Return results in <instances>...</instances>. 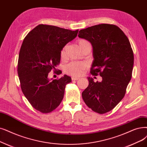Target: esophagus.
I'll return each instance as SVG.
<instances>
[{"instance_id":"1","label":"esophagus","mask_w":147,"mask_h":147,"mask_svg":"<svg viewBox=\"0 0 147 147\" xmlns=\"http://www.w3.org/2000/svg\"><path fill=\"white\" fill-rule=\"evenodd\" d=\"M78 79H79V78L75 77V76H72V77H71V80H78Z\"/></svg>"}]
</instances>
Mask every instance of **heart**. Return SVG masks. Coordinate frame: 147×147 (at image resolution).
Wrapping results in <instances>:
<instances>
[{"label":"heart","instance_id":"obj_1","mask_svg":"<svg viewBox=\"0 0 147 147\" xmlns=\"http://www.w3.org/2000/svg\"><path fill=\"white\" fill-rule=\"evenodd\" d=\"M89 43L86 40H80L78 41V44L79 47H81L82 46L85 45V44ZM65 48H63L61 53V57H63L65 55ZM86 68V64L85 62H73L69 63L65 67V71L67 74L78 76H80L84 73V70Z\"/></svg>","mask_w":147,"mask_h":147}]
</instances>
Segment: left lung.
Returning <instances> with one entry per match:
<instances>
[{"label":"left lung","mask_w":147,"mask_h":147,"mask_svg":"<svg viewBox=\"0 0 147 147\" xmlns=\"http://www.w3.org/2000/svg\"><path fill=\"white\" fill-rule=\"evenodd\" d=\"M78 36L92 46L90 73L102 77L101 82L88 78L89 85L82 94L83 100L95 112H109L124 97L131 78L134 56L130 41L119 28L109 24L82 29Z\"/></svg>","instance_id":"1"}]
</instances>
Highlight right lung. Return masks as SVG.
<instances>
[{
	"instance_id": "1",
	"label": "right lung",
	"mask_w": 147,
	"mask_h": 147,
	"mask_svg": "<svg viewBox=\"0 0 147 147\" xmlns=\"http://www.w3.org/2000/svg\"><path fill=\"white\" fill-rule=\"evenodd\" d=\"M78 31L39 24L23 41L17 67L21 89L34 109L43 113L51 112L60 105L65 86L71 82L67 75L53 80L48 74L56 69L62 50L77 36Z\"/></svg>"
}]
</instances>
